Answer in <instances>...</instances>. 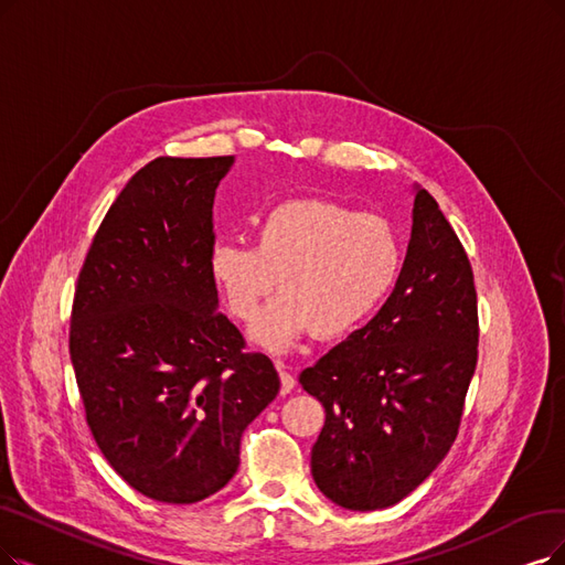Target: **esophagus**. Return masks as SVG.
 <instances>
[{
  "label": "esophagus",
  "instance_id": "34e87169",
  "mask_svg": "<svg viewBox=\"0 0 565 565\" xmlns=\"http://www.w3.org/2000/svg\"><path fill=\"white\" fill-rule=\"evenodd\" d=\"M276 369H278V373H280V392H282V394H289L291 390L297 387L295 375L287 373V366L282 364V361H276Z\"/></svg>",
  "mask_w": 565,
  "mask_h": 565
}]
</instances>
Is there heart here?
<instances>
[{
    "label": "heart",
    "mask_w": 565,
    "mask_h": 565,
    "mask_svg": "<svg viewBox=\"0 0 565 565\" xmlns=\"http://www.w3.org/2000/svg\"><path fill=\"white\" fill-rule=\"evenodd\" d=\"M401 270L392 224L329 199H289L255 220V247L217 241L209 276L232 318L250 322L268 352H285L315 331L338 338L364 324L387 299Z\"/></svg>",
    "instance_id": "1"
}]
</instances>
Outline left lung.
Returning a JSON list of instances; mask_svg holds the SVG:
<instances>
[{"label": "left lung", "instance_id": "8db88e82", "mask_svg": "<svg viewBox=\"0 0 565 565\" xmlns=\"http://www.w3.org/2000/svg\"><path fill=\"white\" fill-rule=\"evenodd\" d=\"M478 335L463 245L415 185L408 253L390 299L299 377L327 413L310 470L331 503L382 510L431 476L459 431Z\"/></svg>", "mask_w": 565, "mask_h": 565}]
</instances>
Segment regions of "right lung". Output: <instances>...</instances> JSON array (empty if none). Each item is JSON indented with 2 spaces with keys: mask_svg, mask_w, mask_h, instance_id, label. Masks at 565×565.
<instances>
[{
  "mask_svg": "<svg viewBox=\"0 0 565 565\" xmlns=\"http://www.w3.org/2000/svg\"><path fill=\"white\" fill-rule=\"evenodd\" d=\"M234 157H157L113 201L81 268L70 352L113 470L160 503L204 501L238 470L241 436L278 396L264 354L217 312L213 201Z\"/></svg>",
  "mask_w": 565,
  "mask_h": 565,
  "instance_id": "add662e5",
  "label": "right lung"
}]
</instances>
